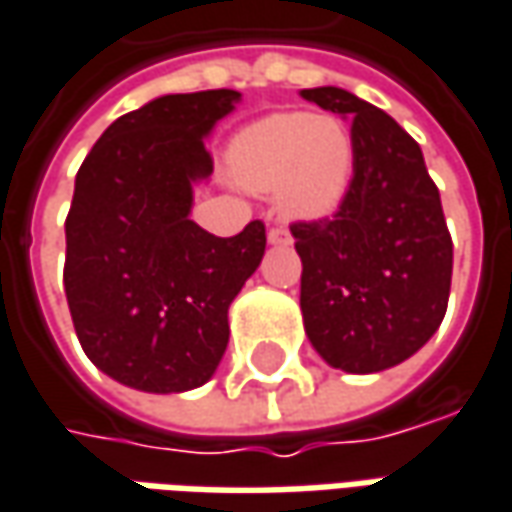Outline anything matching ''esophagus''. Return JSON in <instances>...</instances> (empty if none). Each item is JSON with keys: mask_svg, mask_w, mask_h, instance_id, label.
Listing matches in <instances>:
<instances>
[{"mask_svg": "<svg viewBox=\"0 0 512 512\" xmlns=\"http://www.w3.org/2000/svg\"><path fill=\"white\" fill-rule=\"evenodd\" d=\"M269 243L272 246H286V243H291V235H289V229H280V226H274V229H269Z\"/></svg>", "mask_w": 512, "mask_h": 512, "instance_id": "34e87169", "label": "esophagus"}]
</instances>
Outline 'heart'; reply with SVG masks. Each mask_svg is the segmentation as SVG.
<instances>
[{"label": "heart", "mask_w": 512, "mask_h": 512, "mask_svg": "<svg viewBox=\"0 0 512 512\" xmlns=\"http://www.w3.org/2000/svg\"><path fill=\"white\" fill-rule=\"evenodd\" d=\"M229 172L243 189L274 195L291 221H323L351 192L354 135L334 115H266L235 135Z\"/></svg>", "instance_id": "1"}]
</instances>
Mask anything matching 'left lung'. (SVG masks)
I'll use <instances>...</instances> for the list:
<instances>
[{"mask_svg":"<svg viewBox=\"0 0 512 512\" xmlns=\"http://www.w3.org/2000/svg\"><path fill=\"white\" fill-rule=\"evenodd\" d=\"M300 96L343 115L354 181L331 221L294 223L300 309L314 351L345 374L414 357L448 309L453 243L422 150L397 121L343 87Z\"/></svg>","mask_w":512,"mask_h":512,"instance_id":"obj_1","label":"left lung"}]
</instances>
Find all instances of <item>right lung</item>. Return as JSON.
I'll use <instances>...</instances> for the list:
<instances>
[{"instance_id": "add662e5", "label": "right lung", "mask_w": 512, "mask_h": 512, "mask_svg": "<svg viewBox=\"0 0 512 512\" xmlns=\"http://www.w3.org/2000/svg\"><path fill=\"white\" fill-rule=\"evenodd\" d=\"M238 90L158 96L115 118L84 158L64 223V294L79 343L107 377L184 394L218 371L229 306L266 252L252 221L215 238L189 218L212 175L203 138Z\"/></svg>"}]
</instances>
